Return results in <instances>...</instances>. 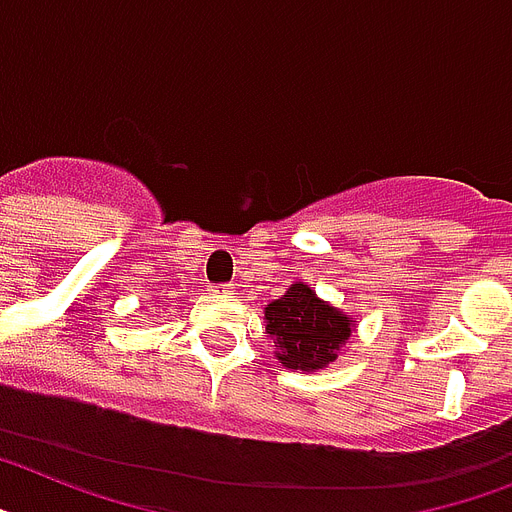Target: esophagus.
<instances>
[{
	"label": "esophagus",
	"mask_w": 512,
	"mask_h": 512,
	"mask_svg": "<svg viewBox=\"0 0 512 512\" xmlns=\"http://www.w3.org/2000/svg\"><path fill=\"white\" fill-rule=\"evenodd\" d=\"M214 295H232V285H211Z\"/></svg>",
	"instance_id": "34e87169"
}]
</instances>
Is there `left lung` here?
Masks as SVG:
<instances>
[{
  "label": "left lung",
  "mask_w": 512,
  "mask_h": 512,
  "mask_svg": "<svg viewBox=\"0 0 512 512\" xmlns=\"http://www.w3.org/2000/svg\"><path fill=\"white\" fill-rule=\"evenodd\" d=\"M264 319L277 361L295 371L327 369L353 332V319L303 282H295L282 298L269 303Z\"/></svg>",
  "instance_id": "1"
}]
</instances>
